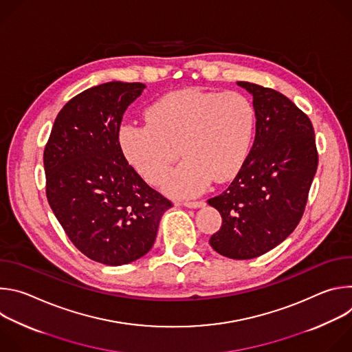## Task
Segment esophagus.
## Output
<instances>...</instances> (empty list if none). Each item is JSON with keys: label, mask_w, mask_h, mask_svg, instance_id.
Returning <instances> with one entry per match:
<instances>
[{"label": "esophagus", "mask_w": 352, "mask_h": 352, "mask_svg": "<svg viewBox=\"0 0 352 352\" xmlns=\"http://www.w3.org/2000/svg\"><path fill=\"white\" fill-rule=\"evenodd\" d=\"M185 208H189V209H199V208H204L206 204L204 202V200H197V202H184L182 204Z\"/></svg>", "instance_id": "esophagus-1"}]
</instances>
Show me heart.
<instances>
[{"instance_id": "obj_1", "label": "heart", "mask_w": 352, "mask_h": 352, "mask_svg": "<svg viewBox=\"0 0 352 352\" xmlns=\"http://www.w3.org/2000/svg\"><path fill=\"white\" fill-rule=\"evenodd\" d=\"M146 117L143 122L120 125L122 153L147 181L157 184L181 150L185 160L162 184L167 193L179 197L202 193L213 179L234 177L255 132L254 106L235 91H174L150 106Z\"/></svg>"}]
</instances>
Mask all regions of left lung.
Masks as SVG:
<instances>
[{
    "label": "left lung",
    "instance_id": "8db88e82",
    "mask_svg": "<svg viewBox=\"0 0 352 352\" xmlns=\"http://www.w3.org/2000/svg\"><path fill=\"white\" fill-rule=\"evenodd\" d=\"M254 97L256 135L231 185L208 204L221 214L212 248L230 259L258 258L298 226L318 168L311 120L284 94L236 82Z\"/></svg>",
    "mask_w": 352,
    "mask_h": 352
}]
</instances>
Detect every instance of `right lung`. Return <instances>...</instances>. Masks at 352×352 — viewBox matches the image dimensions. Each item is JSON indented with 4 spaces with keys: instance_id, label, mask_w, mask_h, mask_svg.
Masks as SVG:
<instances>
[{
    "instance_id": "add662e5",
    "label": "right lung",
    "mask_w": 352,
    "mask_h": 352,
    "mask_svg": "<svg viewBox=\"0 0 352 352\" xmlns=\"http://www.w3.org/2000/svg\"><path fill=\"white\" fill-rule=\"evenodd\" d=\"M146 85L93 86L58 113L44 148L48 205L68 238L91 261L131 263L152 249L173 204L126 162L118 128Z\"/></svg>"
}]
</instances>
